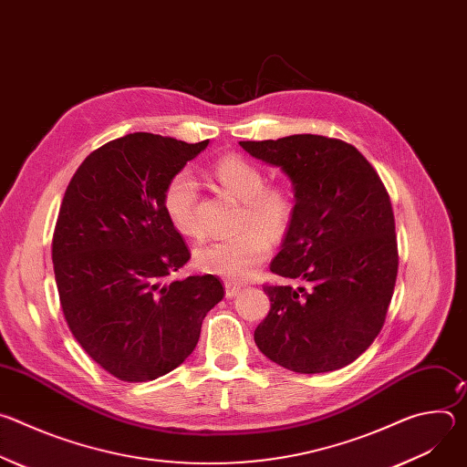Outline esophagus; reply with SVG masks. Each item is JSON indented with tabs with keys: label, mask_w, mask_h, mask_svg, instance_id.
<instances>
[{
	"label": "esophagus",
	"mask_w": 467,
	"mask_h": 467,
	"mask_svg": "<svg viewBox=\"0 0 467 467\" xmlns=\"http://www.w3.org/2000/svg\"><path fill=\"white\" fill-rule=\"evenodd\" d=\"M238 292H240V286L231 285V283H227V285H225V297H227V299L236 297V296H238Z\"/></svg>",
	"instance_id": "obj_1"
}]
</instances>
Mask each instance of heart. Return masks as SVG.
I'll list each match as a JSON object with an SVG mask.
<instances>
[{
  "mask_svg": "<svg viewBox=\"0 0 467 467\" xmlns=\"http://www.w3.org/2000/svg\"><path fill=\"white\" fill-rule=\"evenodd\" d=\"M216 182L238 202L236 234L205 242L193 251V262L202 272L218 275L229 283L249 279L258 265L270 256L272 240L286 234L294 218V199L288 188L264 186L258 166L240 155H227L213 166ZM197 181L190 170L175 171L162 192V207L170 223L182 234L199 233L195 222Z\"/></svg>",
  "mask_w": 467,
  "mask_h": 467,
  "instance_id": "obj_1",
  "label": "heart"
}]
</instances>
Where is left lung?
<instances>
[{"label":"left lung","mask_w":467,"mask_h":467,"mask_svg":"<svg viewBox=\"0 0 467 467\" xmlns=\"http://www.w3.org/2000/svg\"><path fill=\"white\" fill-rule=\"evenodd\" d=\"M292 181L294 218L272 272L305 286H264L272 308L254 344L296 373L357 360L384 325L397 277L388 192L364 155L337 139L292 135L240 142Z\"/></svg>","instance_id":"1"}]
</instances>
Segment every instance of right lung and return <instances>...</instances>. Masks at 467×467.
Wrapping results in <instances>:
<instances>
[{
  "label": "right lung",
  "instance_id": "obj_1",
  "mask_svg": "<svg viewBox=\"0 0 467 467\" xmlns=\"http://www.w3.org/2000/svg\"><path fill=\"white\" fill-rule=\"evenodd\" d=\"M207 146L132 132L90 153L66 188L51 249L60 306L87 355L119 380L181 366L223 299L214 275L166 281L190 253L162 192Z\"/></svg>",
  "mask_w": 467,
  "mask_h": 467
}]
</instances>
